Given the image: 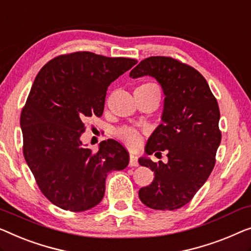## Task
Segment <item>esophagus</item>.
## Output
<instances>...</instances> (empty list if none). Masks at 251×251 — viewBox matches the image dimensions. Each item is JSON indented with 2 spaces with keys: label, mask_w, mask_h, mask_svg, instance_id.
<instances>
[{
  "label": "esophagus",
  "mask_w": 251,
  "mask_h": 251,
  "mask_svg": "<svg viewBox=\"0 0 251 251\" xmlns=\"http://www.w3.org/2000/svg\"><path fill=\"white\" fill-rule=\"evenodd\" d=\"M129 166H138V157L136 155L130 154L129 157Z\"/></svg>",
  "instance_id": "esophagus-1"
}]
</instances>
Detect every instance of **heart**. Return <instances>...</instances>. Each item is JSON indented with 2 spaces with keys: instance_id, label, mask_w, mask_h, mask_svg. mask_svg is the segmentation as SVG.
<instances>
[{
  "instance_id": "b5f03b06",
  "label": "heart",
  "mask_w": 251,
  "mask_h": 251,
  "mask_svg": "<svg viewBox=\"0 0 251 251\" xmlns=\"http://www.w3.org/2000/svg\"><path fill=\"white\" fill-rule=\"evenodd\" d=\"M143 86H155V85H152V83H145V85H141L140 87ZM117 134L120 139H122L126 145H128V146L132 148H136L139 146L141 144V140H143L140 132L138 131L137 129L131 128V126H122V128L118 129Z\"/></svg>"
}]
</instances>
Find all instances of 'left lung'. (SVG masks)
Returning <instances> with one entry per match:
<instances>
[{
    "label": "left lung",
    "instance_id": "left-lung-1",
    "mask_svg": "<svg viewBox=\"0 0 251 251\" xmlns=\"http://www.w3.org/2000/svg\"><path fill=\"white\" fill-rule=\"evenodd\" d=\"M144 75L155 78L165 96L162 123L148 138L145 151H166L169 162L138 159L155 176L150 186L140 189L139 198L152 209H177L194 198L215 165L221 144L219 104L206 79L172 57H147L130 72L133 79Z\"/></svg>",
    "mask_w": 251,
    "mask_h": 251
}]
</instances>
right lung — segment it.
Segmentation results:
<instances>
[{
  "mask_svg": "<svg viewBox=\"0 0 251 251\" xmlns=\"http://www.w3.org/2000/svg\"><path fill=\"white\" fill-rule=\"evenodd\" d=\"M138 61L75 52L38 72L20 117L24 156L41 191L60 208L83 212L100 204L105 180L126 169L129 152L117 140L97 152L82 146L85 120L101 117L108 86Z\"/></svg>",
  "mask_w": 251,
  "mask_h": 251,
  "instance_id": "right-lung-1",
  "label": "right lung"
}]
</instances>
